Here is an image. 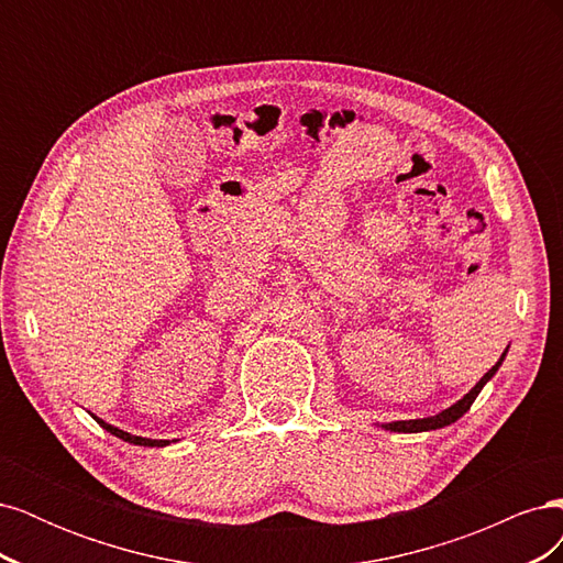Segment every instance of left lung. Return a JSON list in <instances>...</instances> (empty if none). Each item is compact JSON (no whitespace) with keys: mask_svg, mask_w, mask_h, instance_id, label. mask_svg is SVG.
<instances>
[{"mask_svg":"<svg viewBox=\"0 0 563 563\" xmlns=\"http://www.w3.org/2000/svg\"><path fill=\"white\" fill-rule=\"evenodd\" d=\"M509 350V347H507ZM507 350L503 352V356L500 360L496 362V366H493L486 376L476 383L467 395L463 397V399H457L453 406H449L446 411H441V413H437V416H430V418H416V420H395V422H387V424H383L385 430H389V432H430V430H439V428H446V424H451V422H455L457 418H463L467 411H470V406L474 404V399L479 397V391L484 389V385L496 376L498 373V368H500V364L505 362V356H507Z\"/></svg>","mask_w":563,"mask_h":563,"instance_id":"1","label":"left lung"}]
</instances>
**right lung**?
<instances>
[{
    "instance_id": "right-lung-1",
    "label": "right lung",
    "mask_w": 563,
    "mask_h": 563,
    "mask_svg": "<svg viewBox=\"0 0 563 563\" xmlns=\"http://www.w3.org/2000/svg\"><path fill=\"white\" fill-rule=\"evenodd\" d=\"M93 420L100 424V428L108 430L110 434L119 437L122 441H129V444H133V446H168V444H172V441H168V439H147V437L129 434V432L119 430V428H114V424H110V422H106V420H100V418H96V416H93Z\"/></svg>"
}]
</instances>
